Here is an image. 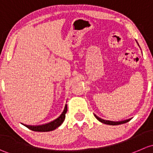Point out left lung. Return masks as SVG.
Wrapping results in <instances>:
<instances>
[{
    "label": "left lung",
    "instance_id": "left-lung-1",
    "mask_svg": "<svg viewBox=\"0 0 153 153\" xmlns=\"http://www.w3.org/2000/svg\"><path fill=\"white\" fill-rule=\"evenodd\" d=\"M137 43H138V42H137ZM94 116H95V117L97 118V120L100 121V122H102V123L105 124H108V125H119V124H122L126 123V122H128L131 119H125V120H123V121H119V122H113V121L105 120V119H101V118L99 117V116H97L96 114H94Z\"/></svg>",
    "mask_w": 153,
    "mask_h": 153
}]
</instances>
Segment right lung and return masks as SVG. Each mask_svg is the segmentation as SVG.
Instances as JSON below:
<instances>
[{
  "instance_id": "add662e5",
  "label": "right lung",
  "mask_w": 153,
  "mask_h": 153,
  "mask_svg": "<svg viewBox=\"0 0 153 153\" xmlns=\"http://www.w3.org/2000/svg\"><path fill=\"white\" fill-rule=\"evenodd\" d=\"M67 112V105H65L63 111L62 112L59 116H58L56 119L54 120L51 121V122H48V123L40 124V125H27V124H23L25 127L27 128L30 129L31 130L36 132H49L52 131V130H55L57 127H59L62 122H64L65 118V113Z\"/></svg>"
}]
</instances>
